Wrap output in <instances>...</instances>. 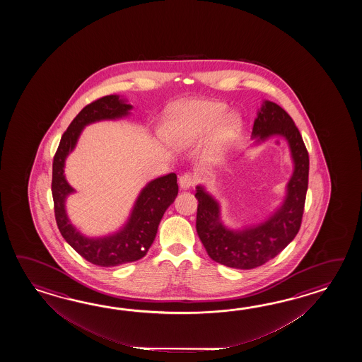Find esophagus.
I'll return each instance as SVG.
<instances>
[{
    "mask_svg": "<svg viewBox=\"0 0 362 362\" xmlns=\"http://www.w3.org/2000/svg\"><path fill=\"white\" fill-rule=\"evenodd\" d=\"M195 182V180L192 177L190 173H185L182 175L180 180H178V184H180V187L182 189V190H189L190 187H192V185Z\"/></svg>",
    "mask_w": 362,
    "mask_h": 362,
    "instance_id": "34e87169",
    "label": "esophagus"
}]
</instances>
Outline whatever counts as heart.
Wrapping results in <instances>:
<instances>
[{
    "instance_id": "heart-1",
    "label": "heart",
    "mask_w": 362,
    "mask_h": 362,
    "mask_svg": "<svg viewBox=\"0 0 362 362\" xmlns=\"http://www.w3.org/2000/svg\"><path fill=\"white\" fill-rule=\"evenodd\" d=\"M226 112L228 106L223 102L190 100L178 106L170 116L164 128L165 139L172 146L182 150L195 146L212 132L203 151V160L206 164L215 165L223 159L231 141L238 136L242 127L238 116L229 114L226 117Z\"/></svg>"
}]
</instances>
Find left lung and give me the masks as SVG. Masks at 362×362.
<instances>
[{"label": "left lung", "mask_w": 362, "mask_h": 362, "mask_svg": "<svg viewBox=\"0 0 362 362\" xmlns=\"http://www.w3.org/2000/svg\"><path fill=\"white\" fill-rule=\"evenodd\" d=\"M251 139L254 146L270 139H284L293 160V175L285 198L262 223L230 228L223 221L221 204L203 185L197 186V233L208 256L234 269H254L276 257L298 234L304 211L309 156L291 116L272 100L257 110Z\"/></svg>", "instance_id": "obj_1"}]
</instances>
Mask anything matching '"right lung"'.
Masks as SVG:
<instances>
[{
  "label": "right lung",
  "mask_w": 362,
  "mask_h": 362,
  "mask_svg": "<svg viewBox=\"0 0 362 362\" xmlns=\"http://www.w3.org/2000/svg\"><path fill=\"white\" fill-rule=\"evenodd\" d=\"M132 108L127 98L117 94L102 97L85 106L63 133L53 162L52 192L58 229L77 254L100 267H116L142 259L154 242L164 212L178 194L177 176L170 173L145 185L119 230L102 237H86L71 223L66 200L76 190L67 182L64 175L67 156L75 150L86 125L124 119L131 115Z\"/></svg>",
  "instance_id": "add662e5"
}]
</instances>
